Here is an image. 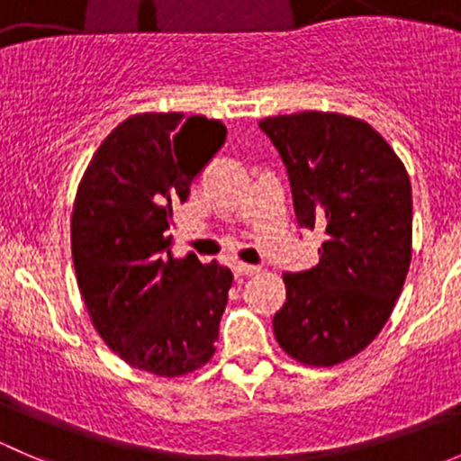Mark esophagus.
I'll return each instance as SVG.
<instances>
[{
	"label": "esophagus",
	"mask_w": 461,
	"mask_h": 461,
	"mask_svg": "<svg viewBox=\"0 0 461 461\" xmlns=\"http://www.w3.org/2000/svg\"><path fill=\"white\" fill-rule=\"evenodd\" d=\"M258 272H260L258 265H248V263H236L234 265L236 276H254V274H258Z\"/></svg>",
	"instance_id": "obj_1"
}]
</instances>
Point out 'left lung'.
Here are the masks:
<instances>
[{
	"label": "left lung",
	"instance_id": "left-lung-1",
	"mask_svg": "<svg viewBox=\"0 0 461 461\" xmlns=\"http://www.w3.org/2000/svg\"><path fill=\"white\" fill-rule=\"evenodd\" d=\"M285 165L299 227L323 234L319 265L283 276L274 314L283 350L334 366L364 350L411 267L412 192L397 153L361 120L303 111L258 122Z\"/></svg>",
	"mask_w": 461,
	"mask_h": 461
}]
</instances>
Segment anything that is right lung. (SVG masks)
Listing matches in <instances>:
<instances>
[{
    "mask_svg": "<svg viewBox=\"0 0 461 461\" xmlns=\"http://www.w3.org/2000/svg\"><path fill=\"white\" fill-rule=\"evenodd\" d=\"M225 133L203 115H133L100 144L77 189V285L100 337L133 368L178 376L216 350L234 276L194 252L176 258L165 231Z\"/></svg>",
    "mask_w": 461,
    "mask_h": 461,
    "instance_id": "right-lung-1",
    "label": "right lung"
}]
</instances>
